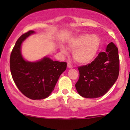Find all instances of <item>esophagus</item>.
<instances>
[{"label":"esophagus","instance_id":"1","mask_svg":"<svg viewBox=\"0 0 130 130\" xmlns=\"http://www.w3.org/2000/svg\"><path fill=\"white\" fill-rule=\"evenodd\" d=\"M67 67H68V68H69V69H72V68H73V66L71 65V64L70 63H68Z\"/></svg>","mask_w":130,"mask_h":130}]
</instances>
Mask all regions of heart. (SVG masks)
Instances as JSON below:
<instances>
[{
  "label": "heart",
  "mask_w": 130,
  "mask_h": 130,
  "mask_svg": "<svg viewBox=\"0 0 130 130\" xmlns=\"http://www.w3.org/2000/svg\"><path fill=\"white\" fill-rule=\"evenodd\" d=\"M101 45V40L95 35L82 34L73 37L68 42L69 48L73 51V57L77 62L81 64H88L94 60ZM60 50L64 54L67 50L63 46H60Z\"/></svg>",
  "instance_id": "1"
}]
</instances>
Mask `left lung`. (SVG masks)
Returning <instances> with one entry per match:
<instances>
[{
    "mask_svg": "<svg viewBox=\"0 0 130 130\" xmlns=\"http://www.w3.org/2000/svg\"><path fill=\"white\" fill-rule=\"evenodd\" d=\"M79 78L75 84L77 92L86 98L104 95L117 80L120 71L118 49L112 42L91 63L78 67Z\"/></svg>",
    "mask_w": 130,
    "mask_h": 130,
    "instance_id": "1",
    "label": "left lung"
}]
</instances>
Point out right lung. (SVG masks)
I'll return each instance as SVG.
<instances>
[{
	"label": "right lung",
	"instance_id": "obj_1",
	"mask_svg": "<svg viewBox=\"0 0 130 130\" xmlns=\"http://www.w3.org/2000/svg\"><path fill=\"white\" fill-rule=\"evenodd\" d=\"M33 34L35 31H28L17 41L10 55V69L19 90L27 98L38 100L50 95L60 76L66 70L67 63L53 61L48 57L36 61L25 60L21 53L22 44Z\"/></svg>",
	"mask_w": 130,
	"mask_h": 130
}]
</instances>
